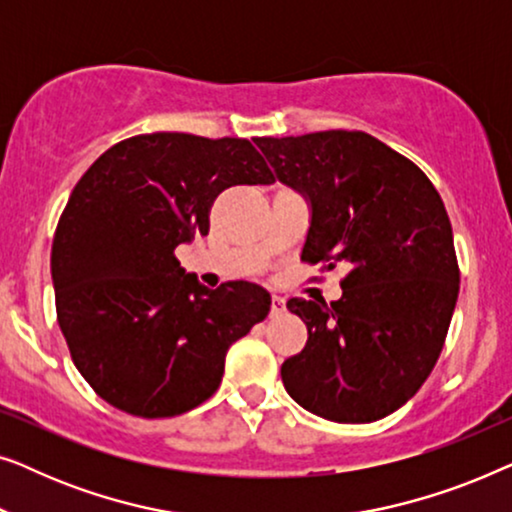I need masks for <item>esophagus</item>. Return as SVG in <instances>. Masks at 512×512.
Here are the masks:
<instances>
[{"mask_svg": "<svg viewBox=\"0 0 512 512\" xmlns=\"http://www.w3.org/2000/svg\"><path fill=\"white\" fill-rule=\"evenodd\" d=\"M284 312H286V300L282 296H272V305H270L272 317H279V314Z\"/></svg>", "mask_w": 512, "mask_h": 512, "instance_id": "obj_1", "label": "esophagus"}]
</instances>
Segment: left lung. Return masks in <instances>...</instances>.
<instances>
[{
  "instance_id": "left-lung-1",
  "label": "left lung",
  "mask_w": 512,
  "mask_h": 512,
  "mask_svg": "<svg viewBox=\"0 0 512 512\" xmlns=\"http://www.w3.org/2000/svg\"><path fill=\"white\" fill-rule=\"evenodd\" d=\"M284 184L310 200L303 261L347 265L342 298H291L307 326L282 363L289 396L314 415L368 424L408 403L443 352L459 296L452 223L429 177L361 130L261 137Z\"/></svg>"
}]
</instances>
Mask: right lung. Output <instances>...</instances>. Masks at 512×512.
Returning a JSON list of instances; mask_svg holds the SVG:
<instances>
[{
	"label": "right lung",
	"instance_id": "add662e5",
	"mask_svg": "<svg viewBox=\"0 0 512 512\" xmlns=\"http://www.w3.org/2000/svg\"><path fill=\"white\" fill-rule=\"evenodd\" d=\"M249 139L153 132L104 151L55 228V312L95 394L144 419L177 417L219 389L226 352L268 317L251 282L205 289L174 249L209 233L230 186L272 184Z\"/></svg>",
	"mask_w": 512,
	"mask_h": 512
}]
</instances>
